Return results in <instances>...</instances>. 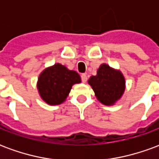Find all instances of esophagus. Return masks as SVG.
<instances>
[{"mask_svg": "<svg viewBox=\"0 0 159 159\" xmlns=\"http://www.w3.org/2000/svg\"><path fill=\"white\" fill-rule=\"evenodd\" d=\"M81 78H82V82L83 83H86L87 80H88V76H87V74L85 73H83L81 75Z\"/></svg>", "mask_w": 159, "mask_h": 159, "instance_id": "esophagus-1", "label": "esophagus"}]
</instances>
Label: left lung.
<instances>
[{
    "label": "left lung",
    "mask_w": 159,
    "mask_h": 159,
    "mask_svg": "<svg viewBox=\"0 0 159 159\" xmlns=\"http://www.w3.org/2000/svg\"><path fill=\"white\" fill-rule=\"evenodd\" d=\"M89 83L98 100L106 106L113 105L122 97L125 89V79L123 74L107 64L100 66L97 75L91 76Z\"/></svg>",
    "instance_id": "obj_1"
}]
</instances>
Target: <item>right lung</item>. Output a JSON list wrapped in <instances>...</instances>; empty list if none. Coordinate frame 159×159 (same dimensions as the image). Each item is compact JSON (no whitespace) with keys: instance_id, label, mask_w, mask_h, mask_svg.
I'll return each mask as SVG.
<instances>
[{"instance_id":"right-lung-1","label":"right lung","mask_w":159,"mask_h":159,"mask_svg":"<svg viewBox=\"0 0 159 159\" xmlns=\"http://www.w3.org/2000/svg\"><path fill=\"white\" fill-rule=\"evenodd\" d=\"M81 83L78 73L55 64L40 74L37 89L40 96L48 105H59L68 96L72 85Z\"/></svg>"}]
</instances>
